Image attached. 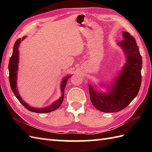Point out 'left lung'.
<instances>
[{"label":"left lung","mask_w":152,"mask_h":152,"mask_svg":"<svg viewBox=\"0 0 152 152\" xmlns=\"http://www.w3.org/2000/svg\"><path fill=\"white\" fill-rule=\"evenodd\" d=\"M122 33L124 40L118 45L124 51L126 62L110 85H99L107 87L108 93L98 91L96 85H89L92 104L103 112H117L124 109L136 97L140 88L142 60L139 49L136 40L128 32Z\"/></svg>","instance_id":"1"}]
</instances>
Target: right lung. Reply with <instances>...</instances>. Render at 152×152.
Segmentation results:
<instances>
[{
	"instance_id": "1",
	"label": "right lung",
	"mask_w": 152,
	"mask_h": 152,
	"mask_svg": "<svg viewBox=\"0 0 152 152\" xmlns=\"http://www.w3.org/2000/svg\"><path fill=\"white\" fill-rule=\"evenodd\" d=\"M26 37H23V39L21 40L19 38L15 42L14 46V50H13L12 56L10 59L9 64H8V69H9V81L10 84L12 89V91L14 93V95L16 98L18 99V101L20 102L21 104L25 106V108H27L31 112H36V113H48L56 110L57 108H59V106L62 104L64 99V91L65 86L66 85L67 80L71 76H67L62 80V82L61 83V91L62 95L60 99L57 101L53 102L51 105L47 106L45 108H34L28 105V104L25 102L23 100L21 97L20 95L19 94L18 90L17 88V75H18V63H19V50L18 48L21 42L24 40V38Z\"/></svg>"
}]
</instances>
